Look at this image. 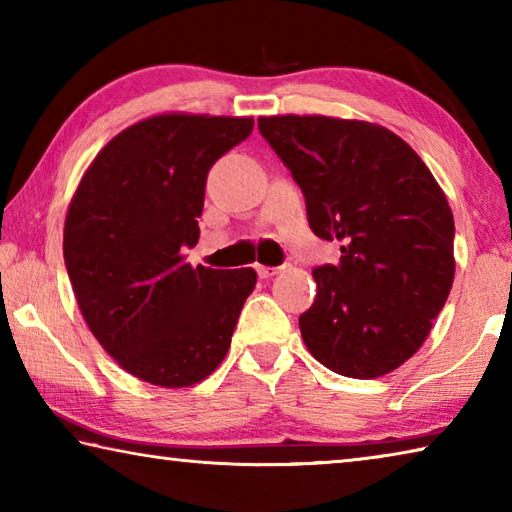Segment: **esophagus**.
Here are the masks:
<instances>
[{
  "label": "esophagus",
  "mask_w": 512,
  "mask_h": 512,
  "mask_svg": "<svg viewBox=\"0 0 512 512\" xmlns=\"http://www.w3.org/2000/svg\"><path fill=\"white\" fill-rule=\"evenodd\" d=\"M277 271H280V266H257L259 277H273Z\"/></svg>",
  "instance_id": "34e87169"
}]
</instances>
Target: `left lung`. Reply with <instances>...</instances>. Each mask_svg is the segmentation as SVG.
<instances>
[{
	"mask_svg": "<svg viewBox=\"0 0 512 512\" xmlns=\"http://www.w3.org/2000/svg\"><path fill=\"white\" fill-rule=\"evenodd\" d=\"M259 133L302 189L309 228L339 239V264L316 266L300 316L325 368L372 379L427 339L454 282V216L418 153L377 124L320 115L259 117Z\"/></svg>",
	"mask_w": 512,
	"mask_h": 512,
	"instance_id": "8db88e82",
	"label": "left lung"
}]
</instances>
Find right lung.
Returning <instances> with one entry per match:
<instances>
[{"label":"right lung","mask_w":512,"mask_h":512,"mask_svg":"<svg viewBox=\"0 0 512 512\" xmlns=\"http://www.w3.org/2000/svg\"><path fill=\"white\" fill-rule=\"evenodd\" d=\"M253 117L160 115L103 146L69 203L63 253L85 323L121 368L183 388L212 375L253 293V268L185 264L212 164Z\"/></svg>","instance_id":"obj_1"}]
</instances>
